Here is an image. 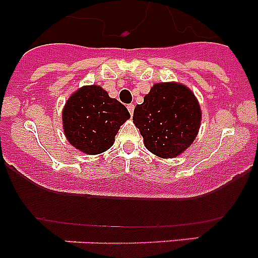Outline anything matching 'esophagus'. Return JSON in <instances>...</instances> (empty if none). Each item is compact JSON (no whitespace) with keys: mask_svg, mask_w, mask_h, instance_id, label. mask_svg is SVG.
<instances>
[{"mask_svg":"<svg viewBox=\"0 0 258 258\" xmlns=\"http://www.w3.org/2000/svg\"><path fill=\"white\" fill-rule=\"evenodd\" d=\"M126 108H127V111L131 112V115H133V112H134V104L133 103H129L126 106Z\"/></svg>","mask_w":258,"mask_h":258,"instance_id":"obj_1","label":"esophagus"}]
</instances>
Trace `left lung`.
<instances>
[{"label": "left lung", "mask_w": 258, "mask_h": 258, "mask_svg": "<svg viewBox=\"0 0 258 258\" xmlns=\"http://www.w3.org/2000/svg\"><path fill=\"white\" fill-rule=\"evenodd\" d=\"M133 120L146 149L159 157H175L194 142L202 112L195 95L184 85H154L134 108Z\"/></svg>", "instance_id": "1"}]
</instances>
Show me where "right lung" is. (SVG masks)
I'll use <instances>...</instances> for the list:
<instances>
[{
    "mask_svg": "<svg viewBox=\"0 0 258 258\" xmlns=\"http://www.w3.org/2000/svg\"><path fill=\"white\" fill-rule=\"evenodd\" d=\"M61 117L71 145L85 154L97 155L112 146L118 129L131 115L101 86L92 85L71 95Z\"/></svg>",
    "mask_w": 258,
    "mask_h": 258,
    "instance_id": "right-lung-1",
    "label": "right lung"
}]
</instances>
